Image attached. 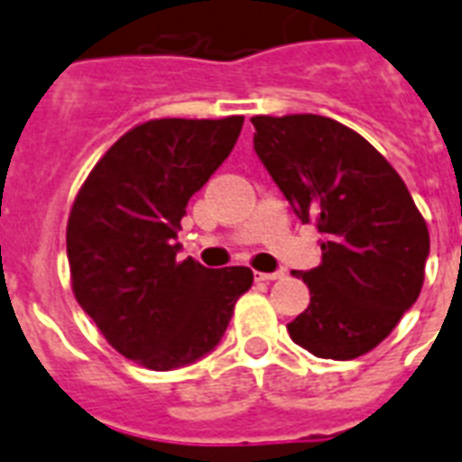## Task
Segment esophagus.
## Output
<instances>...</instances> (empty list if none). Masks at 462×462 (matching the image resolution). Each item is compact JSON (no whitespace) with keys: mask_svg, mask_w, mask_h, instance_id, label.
Returning a JSON list of instances; mask_svg holds the SVG:
<instances>
[{"mask_svg":"<svg viewBox=\"0 0 462 462\" xmlns=\"http://www.w3.org/2000/svg\"><path fill=\"white\" fill-rule=\"evenodd\" d=\"M282 277H284V270H280V272H255L257 282H274V280H282Z\"/></svg>","mask_w":462,"mask_h":462,"instance_id":"1","label":"esophagus"}]
</instances>
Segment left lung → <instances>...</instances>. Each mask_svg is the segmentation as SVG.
<instances>
[{"label": "left lung", "instance_id": "1", "mask_svg": "<svg viewBox=\"0 0 462 462\" xmlns=\"http://www.w3.org/2000/svg\"><path fill=\"white\" fill-rule=\"evenodd\" d=\"M255 152L303 224L323 234V260L303 272L310 303L287 325L320 359L378 346L417 301L429 228L398 171L346 125L323 116H255Z\"/></svg>", "mask_w": 462, "mask_h": 462}]
</instances>
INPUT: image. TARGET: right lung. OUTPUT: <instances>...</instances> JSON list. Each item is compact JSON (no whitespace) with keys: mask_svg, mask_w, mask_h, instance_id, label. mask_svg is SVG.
<instances>
[{"mask_svg":"<svg viewBox=\"0 0 462 462\" xmlns=\"http://www.w3.org/2000/svg\"><path fill=\"white\" fill-rule=\"evenodd\" d=\"M243 116L161 117L125 132L79 188L67 221L71 291L113 349L152 371L219 345L248 267L178 260L185 207L226 161Z\"/></svg>","mask_w":462,"mask_h":462,"instance_id":"add662e5","label":"right lung"}]
</instances>
